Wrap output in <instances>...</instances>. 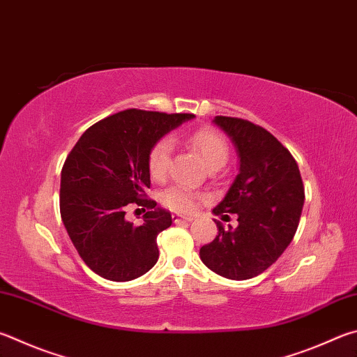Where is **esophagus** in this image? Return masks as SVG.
Returning a JSON list of instances; mask_svg holds the SVG:
<instances>
[{
  "label": "esophagus",
  "mask_w": 357,
  "mask_h": 357,
  "mask_svg": "<svg viewBox=\"0 0 357 357\" xmlns=\"http://www.w3.org/2000/svg\"><path fill=\"white\" fill-rule=\"evenodd\" d=\"M172 218H173V223H189L193 220V217H181L178 213H173Z\"/></svg>",
  "instance_id": "34e87169"
}]
</instances>
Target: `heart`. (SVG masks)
<instances>
[{"label":"heart","instance_id":"b5f03b06","mask_svg":"<svg viewBox=\"0 0 357 357\" xmlns=\"http://www.w3.org/2000/svg\"><path fill=\"white\" fill-rule=\"evenodd\" d=\"M187 144H189L193 150H195L201 159L204 160L207 168H222L229 158V146L228 142L222 134L217 132L215 129L211 128H198L192 131L185 137ZM172 151H173V142L170 137H162L156 144L151 146L150 153H148V172L154 181L165 179L168 168H170L172 162ZM198 199L197 193L187 189L183 185H172L162 192L160 201L164 203L168 209L174 212H192L195 203Z\"/></svg>","mask_w":357,"mask_h":357}]
</instances>
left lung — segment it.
<instances>
[{"mask_svg": "<svg viewBox=\"0 0 357 357\" xmlns=\"http://www.w3.org/2000/svg\"><path fill=\"white\" fill-rule=\"evenodd\" d=\"M241 158V172L212 212L223 218L237 213L238 226L225 229L201 246L207 268L228 280L243 281L273 265L294 238L304 204V185L296 160L267 129L236 116L217 115Z\"/></svg>", "mask_w": 357, "mask_h": 357, "instance_id": "obj_1", "label": "left lung"}]
</instances>
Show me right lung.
I'll list each match as a JSON object with an SVG mask.
<instances>
[{
    "label": "right lung",
    "instance_id": "1",
    "mask_svg": "<svg viewBox=\"0 0 357 357\" xmlns=\"http://www.w3.org/2000/svg\"><path fill=\"white\" fill-rule=\"evenodd\" d=\"M193 116L126 109L90 126L68 153L61 173V217L77 255L105 280L132 281L158 262V234L172 226V215L146 197L148 153ZM131 205L147 209L140 227L124 217Z\"/></svg>",
    "mask_w": 357,
    "mask_h": 357
}]
</instances>
